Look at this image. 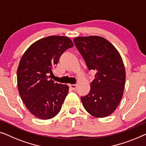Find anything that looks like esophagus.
Instances as JSON below:
<instances>
[{
	"label": "esophagus",
	"instance_id": "1",
	"mask_svg": "<svg viewBox=\"0 0 146 146\" xmlns=\"http://www.w3.org/2000/svg\"><path fill=\"white\" fill-rule=\"evenodd\" d=\"M69 87H70L72 90H75L76 89H77V85H69Z\"/></svg>",
	"mask_w": 146,
	"mask_h": 146
}]
</instances>
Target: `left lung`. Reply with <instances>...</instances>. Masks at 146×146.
Instances as JSON below:
<instances>
[{"instance_id": "obj_1", "label": "left lung", "mask_w": 146, "mask_h": 146, "mask_svg": "<svg viewBox=\"0 0 146 146\" xmlns=\"http://www.w3.org/2000/svg\"><path fill=\"white\" fill-rule=\"evenodd\" d=\"M89 70L96 71L87 96L81 99L85 109L96 118L109 116L122 99L126 71L121 55L105 38L98 36L73 39Z\"/></svg>"}]
</instances>
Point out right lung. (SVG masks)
I'll use <instances>...</instances> for the list:
<instances>
[{
    "label": "right lung",
    "instance_id": "add662e5",
    "mask_svg": "<svg viewBox=\"0 0 146 146\" xmlns=\"http://www.w3.org/2000/svg\"><path fill=\"white\" fill-rule=\"evenodd\" d=\"M73 46L67 37L50 36L33 43L20 59L18 92L26 108L37 118L48 120L60 111L69 87L54 83L50 75L61 54Z\"/></svg>",
    "mask_w": 146,
    "mask_h": 146
}]
</instances>
